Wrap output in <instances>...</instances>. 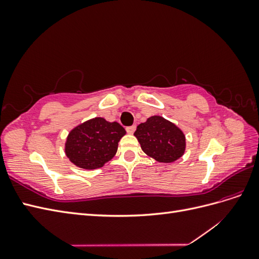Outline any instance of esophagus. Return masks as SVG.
<instances>
[{"label":"esophagus","mask_w":259,"mask_h":259,"mask_svg":"<svg viewBox=\"0 0 259 259\" xmlns=\"http://www.w3.org/2000/svg\"><path fill=\"white\" fill-rule=\"evenodd\" d=\"M135 130H136V125H132V126L126 127V132L128 133V134H133V133L135 132Z\"/></svg>","instance_id":"esophagus-1"}]
</instances>
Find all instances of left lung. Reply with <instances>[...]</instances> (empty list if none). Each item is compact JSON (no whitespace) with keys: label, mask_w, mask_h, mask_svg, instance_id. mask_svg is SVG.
<instances>
[{"label":"left lung","mask_w":259,"mask_h":259,"mask_svg":"<svg viewBox=\"0 0 259 259\" xmlns=\"http://www.w3.org/2000/svg\"><path fill=\"white\" fill-rule=\"evenodd\" d=\"M143 151L161 163H171L182 158L186 150V137L174 123L160 115L148 117L134 133Z\"/></svg>","instance_id":"obj_1"}]
</instances>
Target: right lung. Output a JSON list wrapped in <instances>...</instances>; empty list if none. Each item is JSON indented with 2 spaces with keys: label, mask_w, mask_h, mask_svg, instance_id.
I'll use <instances>...</instances> for the list:
<instances>
[{
  "label": "right lung",
  "mask_w": 259,
  "mask_h": 259,
  "mask_svg": "<svg viewBox=\"0 0 259 259\" xmlns=\"http://www.w3.org/2000/svg\"><path fill=\"white\" fill-rule=\"evenodd\" d=\"M126 132L117 122L94 117L69 133L65 144L68 159L84 169L103 167L117 151L120 139Z\"/></svg>",
  "instance_id": "1"
}]
</instances>
